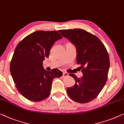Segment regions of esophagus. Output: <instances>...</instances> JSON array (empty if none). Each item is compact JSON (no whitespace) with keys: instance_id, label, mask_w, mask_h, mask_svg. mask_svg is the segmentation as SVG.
Masks as SVG:
<instances>
[{"instance_id":"1","label":"esophagus","mask_w":124,"mask_h":124,"mask_svg":"<svg viewBox=\"0 0 124 124\" xmlns=\"http://www.w3.org/2000/svg\"><path fill=\"white\" fill-rule=\"evenodd\" d=\"M68 76V73H63V74H62V77H63V78H65V77H67Z\"/></svg>"}]
</instances>
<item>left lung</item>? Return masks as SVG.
<instances>
[{
    "mask_svg": "<svg viewBox=\"0 0 124 124\" xmlns=\"http://www.w3.org/2000/svg\"><path fill=\"white\" fill-rule=\"evenodd\" d=\"M59 32L76 47L77 63L81 65L83 75L78 78L70 73L75 83L66 92L73 101L88 103L98 96L107 81L110 68L108 52L97 37L85 30L75 28Z\"/></svg>",
    "mask_w": 124,
    "mask_h": 124,
    "instance_id": "1",
    "label": "left lung"
}]
</instances>
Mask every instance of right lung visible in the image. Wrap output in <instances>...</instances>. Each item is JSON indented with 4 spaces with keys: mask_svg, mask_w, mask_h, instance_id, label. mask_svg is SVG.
Returning a JSON list of instances; mask_svg holds the SVG:
<instances>
[{
    "mask_svg": "<svg viewBox=\"0 0 124 124\" xmlns=\"http://www.w3.org/2000/svg\"><path fill=\"white\" fill-rule=\"evenodd\" d=\"M62 38L56 31H37L27 36L16 46L10 71L17 90L30 101L46 99L50 94L54 79L62 76L59 69L48 71L42 65L53 44Z\"/></svg>",
    "mask_w": 124,
    "mask_h": 124,
    "instance_id": "1",
    "label": "right lung"
}]
</instances>
